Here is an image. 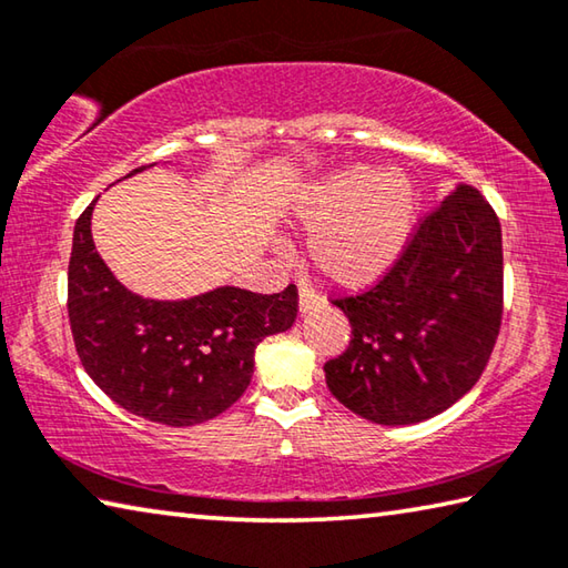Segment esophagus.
<instances>
[{
	"label": "esophagus",
	"mask_w": 568,
	"mask_h": 568,
	"mask_svg": "<svg viewBox=\"0 0 568 568\" xmlns=\"http://www.w3.org/2000/svg\"><path fill=\"white\" fill-rule=\"evenodd\" d=\"M297 303H301V311H303V313H307V311H313V307L323 305L325 301H323V295L315 293L311 285H307V283H301V293H297Z\"/></svg>",
	"instance_id": "obj_1"
}]
</instances>
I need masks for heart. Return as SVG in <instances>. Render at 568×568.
Instances as JSON below:
<instances>
[{
	"mask_svg": "<svg viewBox=\"0 0 568 568\" xmlns=\"http://www.w3.org/2000/svg\"><path fill=\"white\" fill-rule=\"evenodd\" d=\"M307 255L328 281L358 287L398 261L416 223V187L403 172L353 165L307 187L293 205Z\"/></svg>",
	"mask_w": 568,
	"mask_h": 568,
	"instance_id": "heart-1",
	"label": "heart"
}]
</instances>
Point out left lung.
Here are the masks:
<instances>
[{"label":"left lung","instance_id":"8db88e82","mask_svg":"<svg viewBox=\"0 0 568 568\" xmlns=\"http://www.w3.org/2000/svg\"><path fill=\"white\" fill-rule=\"evenodd\" d=\"M353 338L325 363L345 408L381 426L438 416L476 386L504 315L501 223L458 185L410 233L398 261L358 295L335 297Z\"/></svg>","mask_w":568,"mask_h":568}]
</instances>
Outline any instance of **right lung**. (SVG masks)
<instances>
[{"instance_id": "right-lung-1", "label": "right lung", "mask_w": 568, "mask_h": 568, "mask_svg": "<svg viewBox=\"0 0 568 568\" xmlns=\"http://www.w3.org/2000/svg\"><path fill=\"white\" fill-rule=\"evenodd\" d=\"M94 203L77 217L67 273V313L84 371L134 416L178 428L220 416L250 386L257 343L295 323L297 287L263 295L225 285L190 301H148L94 250Z\"/></svg>"}]
</instances>
